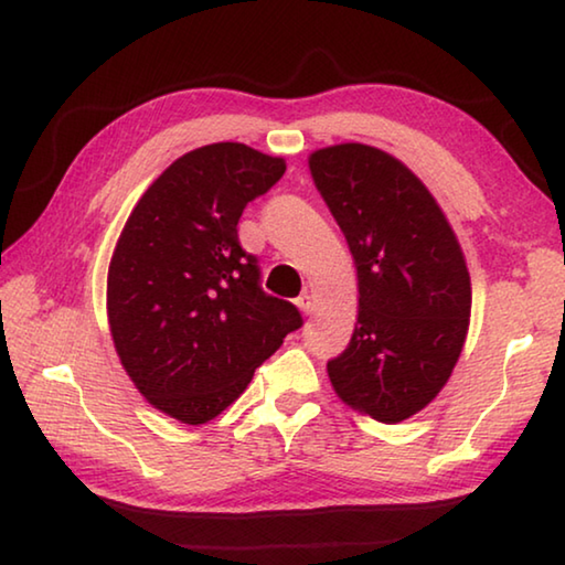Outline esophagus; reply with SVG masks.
<instances>
[{
    "label": "esophagus",
    "instance_id": "1",
    "mask_svg": "<svg viewBox=\"0 0 565 565\" xmlns=\"http://www.w3.org/2000/svg\"><path fill=\"white\" fill-rule=\"evenodd\" d=\"M296 306H299V309H301L303 313H311V309H313V303H311V296H309V294H301L299 299H296Z\"/></svg>",
    "mask_w": 565,
    "mask_h": 565
}]
</instances>
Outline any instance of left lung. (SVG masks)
<instances>
[{"label":"left lung","mask_w":565,"mask_h":565,"mask_svg":"<svg viewBox=\"0 0 565 565\" xmlns=\"http://www.w3.org/2000/svg\"><path fill=\"white\" fill-rule=\"evenodd\" d=\"M309 167L359 276L356 329L329 379L349 406L398 424L431 404L463 349L461 246L428 189L386 151L339 145L313 151Z\"/></svg>","instance_id":"obj_1"}]
</instances>
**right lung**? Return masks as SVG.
<instances>
[{
  "label": "right lung",
  "mask_w": 565,
  "mask_h": 565,
  "mask_svg": "<svg viewBox=\"0 0 565 565\" xmlns=\"http://www.w3.org/2000/svg\"><path fill=\"white\" fill-rule=\"evenodd\" d=\"M284 171V159L236 141L189 151L145 191L114 248V347L141 396L181 424L222 414L301 329L299 309L262 289L236 228Z\"/></svg>",
  "instance_id": "obj_1"
}]
</instances>
